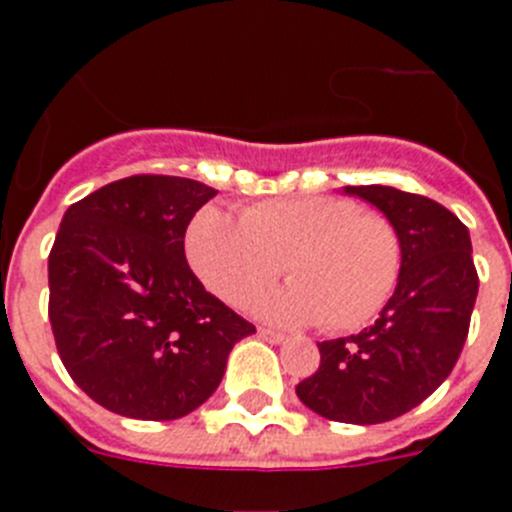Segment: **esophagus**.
<instances>
[{"instance_id":"34e87169","label":"esophagus","mask_w":512,"mask_h":512,"mask_svg":"<svg viewBox=\"0 0 512 512\" xmlns=\"http://www.w3.org/2000/svg\"><path fill=\"white\" fill-rule=\"evenodd\" d=\"M259 336L264 338L266 343H274V346H277V343H282L284 338V333H279V330H271V328H259Z\"/></svg>"}]
</instances>
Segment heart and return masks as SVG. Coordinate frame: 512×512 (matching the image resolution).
<instances>
[{"mask_svg": "<svg viewBox=\"0 0 512 512\" xmlns=\"http://www.w3.org/2000/svg\"><path fill=\"white\" fill-rule=\"evenodd\" d=\"M187 259L230 305H246L287 269L292 284L253 305L261 318L354 330L395 292L402 248L390 220L356 202L282 197L246 207L241 220L202 207L187 228Z\"/></svg>", "mask_w": 512, "mask_h": 512, "instance_id": "1", "label": "heart"}]
</instances>
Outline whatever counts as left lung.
I'll return each mask as SVG.
<instances>
[{
  "label": "left lung",
  "instance_id": "8db88e82",
  "mask_svg": "<svg viewBox=\"0 0 512 512\" xmlns=\"http://www.w3.org/2000/svg\"><path fill=\"white\" fill-rule=\"evenodd\" d=\"M343 192L377 207L397 230L400 277L374 325L318 343V372L297 384V397L328 420L374 425L413 410L449 377L479 279L469 230L454 212L382 184Z\"/></svg>",
  "mask_w": 512,
  "mask_h": 512
}]
</instances>
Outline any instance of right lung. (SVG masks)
Wrapping results in <instances>:
<instances>
[{"label": "right lung", "instance_id": "right-lung-1", "mask_svg": "<svg viewBox=\"0 0 512 512\" xmlns=\"http://www.w3.org/2000/svg\"><path fill=\"white\" fill-rule=\"evenodd\" d=\"M217 189L182 176H128L66 210L48 256V318L81 390L125 418L176 420L256 333L189 269L184 233Z\"/></svg>", "mask_w": 512, "mask_h": 512}]
</instances>
